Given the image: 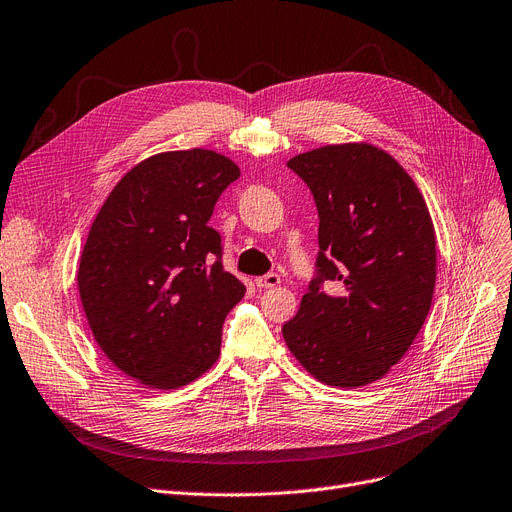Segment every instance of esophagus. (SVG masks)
I'll use <instances>...</instances> for the list:
<instances>
[{"label":"esophagus","instance_id":"esophagus-1","mask_svg":"<svg viewBox=\"0 0 512 512\" xmlns=\"http://www.w3.org/2000/svg\"><path fill=\"white\" fill-rule=\"evenodd\" d=\"M278 284H280V276L274 274V272L255 278V286H257V288H263V291H265V288H274V286H278Z\"/></svg>","mask_w":512,"mask_h":512}]
</instances>
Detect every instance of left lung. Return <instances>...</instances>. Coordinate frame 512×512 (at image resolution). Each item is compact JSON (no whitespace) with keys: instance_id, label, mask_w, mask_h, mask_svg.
Segmentation results:
<instances>
[{"instance_id":"8db88e82","label":"left lung","mask_w":512,"mask_h":512,"mask_svg":"<svg viewBox=\"0 0 512 512\" xmlns=\"http://www.w3.org/2000/svg\"><path fill=\"white\" fill-rule=\"evenodd\" d=\"M286 165L320 215L318 276L282 326L286 347L324 385H370L404 358L431 309V213L408 171L366 142L328 144Z\"/></svg>"}]
</instances>
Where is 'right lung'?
I'll list each match as a JSON object with an SVG mask.
<instances>
[{
  "instance_id": "add662e5",
  "label": "right lung",
  "mask_w": 512,
  "mask_h": 512,
  "mask_svg": "<svg viewBox=\"0 0 512 512\" xmlns=\"http://www.w3.org/2000/svg\"><path fill=\"white\" fill-rule=\"evenodd\" d=\"M238 165L207 148L152 154L108 194L83 244L77 288L106 358L150 389H182L219 358L244 284L209 226Z\"/></svg>"
}]
</instances>
